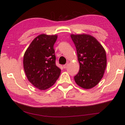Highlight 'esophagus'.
<instances>
[{
    "instance_id": "esophagus-1",
    "label": "esophagus",
    "mask_w": 125,
    "mask_h": 125,
    "mask_svg": "<svg viewBox=\"0 0 125 125\" xmlns=\"http://www.w3.org/2000/svg\"><path fill=\"white\" fill-rule=\"evenodd\" d=\"M68 65H69V63H66V64H64V65H63V67L64 69H66V68L67 67Z\"/></svg>"
}]
</instances>
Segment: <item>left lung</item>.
Instances as JSON below:
<instances>
[{
	"label": "left lung",
	"instance_id": "1",
	"mask_svg": "<svg viewBox=\"0 0 125 125\" xmlns=\"http://www.w3.org/2000/svg\"><path fill=\"white\" fill-rule=\"evenodd\" d=\"M79 63V72L74 76L80 87L89 89L95 86L104 76L106 67V51L94 37L87 34L71 35Z\"/></svg>",
	"mask_w": 125,
	"mask_h": 125
}]
</instances>
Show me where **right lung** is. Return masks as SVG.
<instances>
[{"mask_svg":"<svg viewBox=\"0 0 125 125\" xmlns=\"http://www.w3.org/2000/svg\"><path fill=\"white\" fill-rule=\"evenodd\" d=\"M56 35L41 34L32 41L23 57V67L29 82L41 90L54 84L61 74L56 66L54 45Z\"/></svg>","mask_w":125,"mask_h":125,"instance_id":"1","label":"right lung"}]
</instances>
